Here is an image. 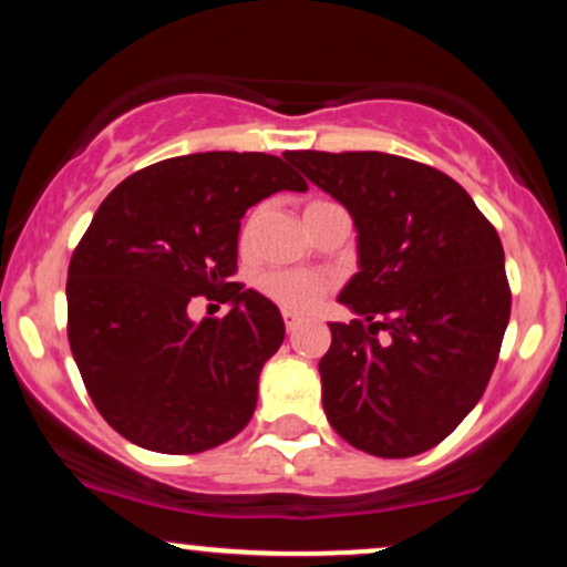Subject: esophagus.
Wrapping results in <instances>:
<instances>
[{"mask_svg":"<svg viewBox=\"0 0 567 567\" xmlns=\"http://www.w3.org/2000/svg\"><path fill=\"white\" fill-rule=\"evenodd\" d=\"M282 320H285V328H288V333H292V330L301 324V317L292 315V311H282Z\"/></svg>","mask_w":567,"mask_h":567,"instance_id":"obj_1","label":"esophagus"}]
</instances>
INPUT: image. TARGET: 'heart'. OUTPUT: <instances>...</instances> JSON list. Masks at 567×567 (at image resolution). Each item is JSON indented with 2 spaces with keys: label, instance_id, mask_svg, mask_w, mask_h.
Here are the masks:
<instances>
[{
  "label": "heart",
  "instance_id": "1",
  "mask_svg": "<svg viewBox=\"0 0 567 567\" xmlns=\"http://www.w3.org/2000/svg\"><path fill=\"white\" fill-rule=\"evenodd\" d=\"M320 205H324V199H311L309 205H306V210H311V207H320ZM258 218H261V207H256V210H252L245 220L243 234H239V243H243V247L250 245ZM258 285H261V290L271 298V301L282 306V309H290V311L315 309V306L324 298V292L330 290L328 277L311 275V271H296V269L266 271Z\"/></svg>",
  "mask_w": 567,
  "mask_h": 567
}]
</instances>
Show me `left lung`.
Here are the masks:
<instances>
[{
  "instance_id": "obj_1",
  "label": "left lung",
  "mask_w": 567,
  "mask_h": 567,
  "mask_svg": "<svg viewBox=\"0 0 567 567\" xmlns=\"http://www.w3.org/2000/svg\"><path fill=\"white\" fill-rule=\"evenodd\" d=\"M357 226L360 271L320 360L322 405L349 445L410 458L440 445L483 396L512 292L493 224L451 175L381 152H288Z\"/></svg>"
}]
</instances>
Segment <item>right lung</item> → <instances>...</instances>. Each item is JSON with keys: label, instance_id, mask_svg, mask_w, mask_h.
Listing matches in <instances>:
<instances>
[{"label": "right lung", "instance_id": "right-lung-1", "mask_svg": "<svg viewBox=\"0 0 567 567\" xmlns=\"http://www.w3.org/2000/svg\"><path fill=\"white\" fill-rule=\"evenodd\" d=\"M282 188H309L285 159L205 152L143 167L101 202L69 264V343L97 413L125 440L188 455L252 419L285 322L231 277L239 220ZM197 295L231 302L230 315L192 323Z\"/></svg>", "mask_w": 567, "mask_h": 567}]
</instances>
